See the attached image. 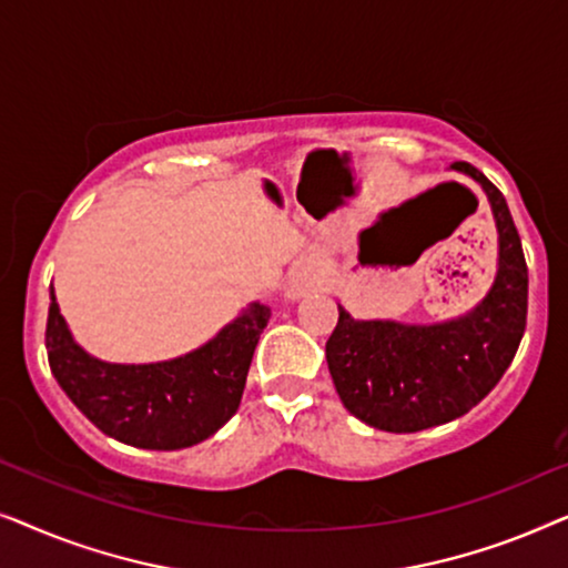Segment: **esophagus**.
Segmentation results:
<instances>
[{"mask_svg":"<svg viewBox=\"0 0 568 568\" xmlns=\"http://www.w3.org/2000/svg\"><path fill=\"white\" fill-rule=\"evenodd\" d=\"M323 263L315 255H307V258L297 261V266L292 268L290 282H286V297L300 300L310 292H317L323 286Z\"/></svg>","mask_w":568,"mask_h":568,"instance_id":"obj_1","label":"esophagus"}]
</instances>
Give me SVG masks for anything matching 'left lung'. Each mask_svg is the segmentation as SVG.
<instances>
[{"label": "left lung", "instance_id": "1", "mask_svg": "<svg viewBox=\"0 0 568 568\" xmlns=\"http://www.w3.org/2000/svg\"><path fill=\"white\" fill-rule=\"evenodd\" d=\"M484 189L499 235L491 290L442 323L356 321L338 302L325 359L341 403L383 432L432 429L468 414L515 359L527 321V263L501 191L468 162L449 165Z\"/></svg>", "mask_w": 568, "mask_h": 568}]
</instances>
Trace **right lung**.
<instances>
[{
	"label": "right lung",
	"mask_w": 568,
	"mask_h": 568,
	"mask_svg": "<svg viewBox=\"0 0 568 568\" xmlns=\"http://www.w3.org/2000/svg\"><path fill=\"white\" fill-rule=\"evenodd\" d=\"M271 307L251 302L193 352L165 362H103L77 344L51 284L45 348L69 400L108 437L139 449H183L235 416Z\"/></svg>",
	"instance_id": "add662e5"
}]
</instances>
